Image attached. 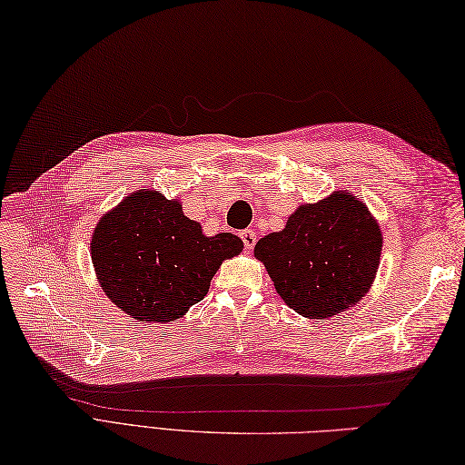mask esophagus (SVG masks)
Instances as JSON below:
<instances>
[{
	"mask_svg": "<svg viewBox=\"0 0 465 465\" xmlns=\"http://www.w3.org/2000/svg\"><path fill=\"white\" fill-rule=\"evenodd\" d=\"M241 239L244 242V248L246 251H252V246L256 244V232L252 229H246L241 232Z\"/></svg>",
	"mask_w": 465,
	"mask_h": 465,
	"instance_id": "esophagus-1",
	"label": "esophagus"
}]
</instances>
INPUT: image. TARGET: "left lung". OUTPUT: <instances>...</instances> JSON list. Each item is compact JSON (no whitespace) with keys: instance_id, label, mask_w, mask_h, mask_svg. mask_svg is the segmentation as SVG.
I'll return each mask as SVG.
<instances>
[{"instance_id":"left-lung-1","label":"left lung","mask_w":465,"mask_h":465,"mask_svg":"<svg viewBox=\"0 0 465 465\" xmlns=\"http://www.w3.org/2000/svg\"><path fill=\"white\" fill-rule=\"evenodd\" d=\"M382 232L363 201L333 191L293 211L254 246L278 296L308 320H327L365 298L375 282Z\"/></svg>"}]
</instances>
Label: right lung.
<instances>
[{
	"instance_id": "obj_1",
	"label": "right lung",
	"mask_w": 465,
	"mask_h": 465,
	"mask_svg": "<svg viewBox=\"0 0 465 465\" xmlns=\"http://www.w3.org/2000/svg\"><path fill=\"white\" fill-rule=\"evenodd\" d=\"M244 242L232 232L207 236L185 217L179 199L138 189L102 214L90 236V258L108 300L147 323L179 320L207 296L223 260Z\"/></svg>"
}]
</instances>
